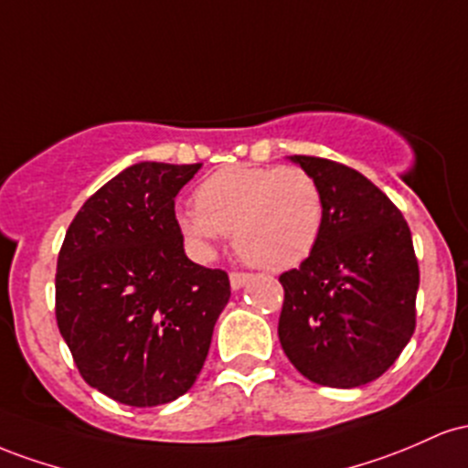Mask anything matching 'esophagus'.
Instances as JSON below:
<instances>
[{"label":"esophagus","mask_w":468,"mask_h":468,"mask_svg":"<svg viewBox=\"0 0 468 468\" xmlns=\"http://www.w3.org/2000/svg\"><path fill=\"white\" fill-rule=\"evenodd\" d=\"M250 281H251V274H243V271H232V274H229V285H232L234 292L248 285Z\"/></svg>","instance_id":"esophagus-1"}]
</instances>
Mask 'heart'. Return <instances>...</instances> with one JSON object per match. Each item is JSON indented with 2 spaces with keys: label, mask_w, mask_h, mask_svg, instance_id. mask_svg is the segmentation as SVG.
Listing matches in <instances>:
<instances>
[{
  "label": "heart",
  "mask_w": 468,
  "mask_h": 468,
  "mask_svg": "<svg viewBox=\"0 0 468 468\" xmlns=\"http://www.w3.org/2000/svg\"><path fill=\"white\" fill-rule=\"evenodd\" d=\"M323 223V192L301 167L225 165L197 187L194 207L176 212L178 232L198 256L232 232L236 251L267 271L307 261Z\"/></svg>",
  "instance_id": "1"
}]
</instances>
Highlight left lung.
Listing matches in <instances>:
<instances>
[{
    "label": "left lung",
    "instance_id": "8db88e82",
    "mask_svg": "<svg viewBox=\"0 0 468 468\" xmlns=\"http://www.w3.org/2000/svg\"><path fill=\"white\" fill-rule=\"evenodd\" d=\"M320 186L324 223L285 290L278 338L307 380L335 389L385 374L416 329L420 271L400 209L351 167L318 156H290Z\"/></svg>",
    "mask_w": 468,
    "mask_h": 468
}]
</instances>
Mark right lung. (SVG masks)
Here are the masks:
<instances>
[{
    "label": "right lung",
    "instance_id": "1",
    "mask_svg": "<svg viewBox=\"0 0 468 468\" xmlns=\"http://www.w3.org/2000/svg\"><path fill=\"white\" fill-rule=\"evenodd\" d=\"M201 164L141 161L110 178L68 228L55 314L92 389L130 407L183 396L201 374L229 278L186 256L175 198Z\"/></svg>",
    "mask_w": 468,
    "mask_h": 468
}]
</instances>
